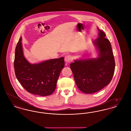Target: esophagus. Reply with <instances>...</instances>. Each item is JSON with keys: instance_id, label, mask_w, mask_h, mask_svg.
I'll return each instance as SVG.
<instances>
[{"instance_id": "34e87169", "label": "esophagus", "mask_w": 131, "mask_h": 131, "mask_svg": "<svg viewBox=\"0 0 131 131\" xmlns=\"http://www.w3.org/2000/svg\"><path fill=\"white\" fill-rule=\"evenodd\" d=\"M72 59H73V58H72V57L71 56L68 55V56H65V62H70L72 61Z\"/></svg>"}]
</instances>
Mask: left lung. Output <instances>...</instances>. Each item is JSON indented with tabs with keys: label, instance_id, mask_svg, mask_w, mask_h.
Listing matches in <instances>:
<instances>
[{
	"label": "left lung",
	"instance_id": "1",
	"mask_svg": "<svg viewBox=\"0 0 131 131\" xmlns=\"http://www.w3.org/2000/svg\"><path fill=\"white\" fill-rule=\"evenodd\" d=\"M99 30V37L94 41L99 56L75 60L70 68L76 84L84 93L96 92L108 84L112 80L115 70V60L110 41L103 31Z\"/></svg>",
	"mask_w": 131,
	"mask_h": 131
}]
</instances>
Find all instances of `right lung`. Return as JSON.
Here are the masks:
<instances>
[{
	"instance_id": "1",
	"label": "right lung",
	"mask_w": 131,
	"mask_h": 131,
	"mask_svg": "<svg viewBox=\"0 0 131 131\" xmlns=\"http://www.w3.org/2000/svg\"><path fill=\"white\" fill-rule=\"evenodd\" d=\"M21 39L20 37L15 49L14 64L17 79L29 93L42 96L51 95L64 67V57L30 64L24 56Z\"/></svg>"
}]
</instances>
